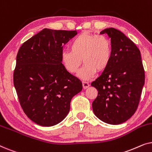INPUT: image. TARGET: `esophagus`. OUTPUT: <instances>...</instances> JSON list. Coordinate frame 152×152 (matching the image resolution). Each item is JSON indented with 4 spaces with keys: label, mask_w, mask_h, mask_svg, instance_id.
<instances>
[{
    "label": "esophagus",
    "mask_w": 152,
    "mask_h": 152,
    "mask_svg": "<svg viewBox=\"0 0 152 152\" xmlns=\"http://www.w3.org/2000/svg\"><path fill=\"white\" fill-rule=\"evenodd\" d=\"M82 84H83V88H87L89 86H90L89 83H88L87 82H83Z\"/></svg>",
    "instance_id": "34e87169"
}]
</instances>
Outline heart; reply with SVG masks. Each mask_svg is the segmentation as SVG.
Instances as JSON below:
<instances>
[{"instance_id": "obj_1", "label": "heart", "mask_w": 152, "mask_h": 152, "mask_svg": "<svg viewBox=\"0 0 152 152\" xmlns=\"http://www.w3.org/2000/svg\"><path fill=\"white\" fill-rule=\"evenodd\" d=\"M113 55L112 43L104 35L84 32L75 37L70 44V50L61 53L64 67L70 73L78 72L82 59L84 66L79 73L83 80H88L96 71H104L109 65Z\"/></svg>"}]
</instances>
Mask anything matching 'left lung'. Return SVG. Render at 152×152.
Wrapping results in <instances>:
<instances>
[{
  "label": "left lung",
  "mask_w": 152,
  "mask_h": 152,
  "mask_svg": "<svg viewBox=\"0 0 152 152\" xmlns=\"http://www.w3.org/2000/svg\"><path fill=\"white\" fill-rule=\"evenodd\" d=\"M100 33L111 38L113 55L108 67L91 83L98 91L93 111L102 121L119 124L137 110L145 84V70L140 50L123 33L113 28Z\"/></svg>",
  "instance_id": "left-lung-1"
}]
</instances>
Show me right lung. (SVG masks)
<instances>
[{
    "mask_svg": "<svg viewBox=\"0 0 152 152\" xmlns=\"http://www.w3.org/2000/svg\"><path fill=\"white\" fill-rule=\"evenodd\" d=\"M77 31L45 28L23 43L16 56L14 85L24 113L41 126L61 122L82 82L61 63L63 46Z\"/></svg>",
    "mask_w": 152,
    "mask_h": 152,
    "instance_id": "1",
    "label": "right lung"
}]
</instances>
